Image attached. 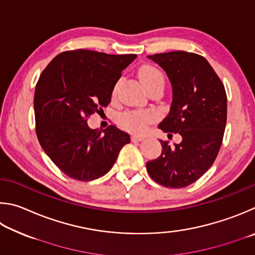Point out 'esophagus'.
Here are the masks:
<instances>
[{"instance_id": "1", "label": "esophagus", "mask_w": 255, "mask_h": 255, "mask_svg": "<svg viewBox=\"0 0 255 255\" xmlns=\"http://www.w3.org/2000/svg\"><path fill=\"white\" fill-rule=\"evenodd\" d=\"M145 139L144 136H141V135H136V134H133L132 136H131V140L133 141V142H141V141H143Z\"/></svg>"}]
</instances>
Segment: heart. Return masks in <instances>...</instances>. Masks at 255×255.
Masks as SVG:
<instances>
[{
    "label": "heart",
    "mask_w": 255,
    "mask_h": 255,
    "mask_svg": "<svg viewBox=\"0 0 255 255\" xmlns=\"http://www.w3.org/2000/svg\"><path fill=\"white\" fill-rule=\"evenodd\" d=\"M139 76L146 89L152 87H163L164 86V77L163 74L157 67L145 65L141 67L139 70ZM120 86V82L115 84L113 88V96L116 95ZM154 120V114L151 112H128L125 113L121 118L120 122L125 130L132 132H143L146 128V125L152 122Z\"/></svg>",
    "instance_id": "heart-1"
}]
</instances>
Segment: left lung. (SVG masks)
<instances>
[{
    "label": "left lung",
    "instance_id": "obj_1",
    "mask_svg": "<svg viewBox=\"0 0 255 255\" xmlns=\"http://www.w3.org/2000/svg\"><path fill=\"white\" fill-rule=\"evenodd\" d=\"M148 58L164 70L172 87L170 110L158 128L179 133L182 140L173 145L160 140L162 152L146 162V170L158 184L182 188L199 179L217 157L226 125L225 88L209 62L196 53L171 51Z\"/></svg>",
    "mask_w": 255,
    "mask_h": 255
}]
</instances>
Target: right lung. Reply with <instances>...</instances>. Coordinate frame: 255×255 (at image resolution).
<instances>
[{
	"instance_id": "1",
	"label": "right lung",
	"mask_w": 255,
	"mask_h": 255,
	"mask_svg": "<svg viewBox=\"0 0 255 255\" xmlns=\"http://www.w3.org/2000/svg\"><path fill=\"white\" fill-rule=\"evenodd\" d=\"M136 55L66 51L53 58L35 86V132L42 149L73 179L91 181L109 172L128 133L111 125L93 130L86 118L110 104L122 71Z\"/></svg>"
}]
</instances>
